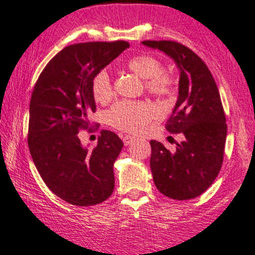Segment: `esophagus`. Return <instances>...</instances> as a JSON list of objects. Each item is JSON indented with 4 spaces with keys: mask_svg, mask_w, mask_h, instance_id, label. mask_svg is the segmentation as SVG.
<instances>
[{
    "mask_svg": "<svg viewBox=\"0 0 255 255\" xmlns=\"http://www.w3.org/2000/svg\"><path fill=\"white\" fill-rule=\"evenodd\" d=\"M132 140H133V137L128 136V134H125V136H123V142H124V144L127 146L130 145L131 143H132Z\"/></svg>",
    "mask_w": 255,
    "mask_h": 255,
    "instance_id": "1",
    "label": "esophagus"
}]
</instances>
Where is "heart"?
<instances>
[{
	"label": "heart",
	"mask_w": 255,
	"mask_h": 255,
	"mask_svg": "<svg viewBox=\"0 0 255 255\" xmlns=\"http://www.w3.org/2000/svg\"><path fill=\"white\" fill-rule=\"evenodd\" d=\"M127 68L145 81V88L156 97H168L174 88V79L162 73V64L150 55H138L127 62ZM93 97L98 103H107L113 97V86L106 71H99L92 81ZM154 117V109L149 104L137 101H121L107 113L110 125L125 132L142 131Z\"/></svg>",
	"instance_id": "obj_1"
}]
</instances>
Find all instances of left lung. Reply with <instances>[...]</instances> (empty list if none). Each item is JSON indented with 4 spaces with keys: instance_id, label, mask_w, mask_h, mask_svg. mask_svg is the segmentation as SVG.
Instances as JSON below:
<instances>
[{
    "instance_id": "left-lung-1",
    "label": "left lung",
    "mask_w": 255,
    "mask_h": 255,
    "mask_svg": "<svg viewBox=\"0 0 255 255\" xmlns=\"http://www.w3.org/2000/svg\"><path fill=\"white\" fill-rule=\"evenodd\" d=\"M142 44L162 51L180 71L179 97L166 128L185 139L175 151L150 140L155 186L168 198H196L211 186L223 162L227 124L216 82L205 63L185 45L170 40Z\"/></svg>"
}]
</instances>
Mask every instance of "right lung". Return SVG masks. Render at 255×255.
Returning <instances> with one entry per match:
<instances>
[{
  "label": "right lung",
  "instance_id": "right-lung-1",
  "mask_svg": "<svg viewBox=\"0 0 255 255\" xmlns=\"http://www.w3.org/2000/svg\"><path fill=\"white\" fill-rule=\"evenodd\" d=\"M128 47L127 41H92L64 47L47 63L29 103L28 146L39 174L57 197L76 206L103 203L115 188L113 164L124 143L103 130L93 150L79 131L95 112L92 81Z\"/></svg>",
  "mask_w": 255,
  "mask_h": 255
}]
</instances>
